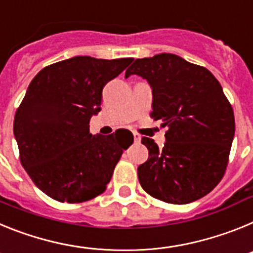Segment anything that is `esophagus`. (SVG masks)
Returning <instances> with one entry per match:
<instances>
[{"instance_id":"34e87169","label":"esophagus","mask_w":253,"mask_h":253,"mask_svg":"<svg viewBox=\"0 0 253 253\" xmlns=\"http://www.w3.org/2000/svg\"><path fill=\"white\" fill-rule=\"evenodd\" d=\"M133 137H134V142H137V143H139L140 139H142L139 134H137V133H133Z\"/></svg>"}]
</instances>
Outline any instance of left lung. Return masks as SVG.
<instances>
[{"instance_id":"1","label":"left lung","mask_w":253,"mask_h":253,"mask_svg":"<svg viewBox=\"0 0 253 253\" xmlns=\"http://www.w3.org/2000/svg\"><path fill=\"white\" fill-rule=\"evenodd\" d=\"M138 75L152 88L154 120L166 126L162 149L143 137L148 148L138 178L149 195L187 204L209 194L222 180L234 138V114L223 88L207 68L171 53L135 59L125 77Z\"/></svg>"}]
</instances>
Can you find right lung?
I'll return each mask as SVG.
<instances>
[{"label": "right lung", "instance_id": "1", "mask_svg": "<svg viewBox=\"0 0 253 253\" xmlns=\"http://www.w3.org/2000/svg\"><path fill=\"white\" fill-rule=\"evenodd\" d=\"M131 60L73 57L43 68L29 84L15 114L13 135L22 167L51 199L86 202L110 182L133 134L92 135L90 119L101 110L105 84Z\"/></svg>", "mask_w": 253, "mask_h": 253}]
</instances>
